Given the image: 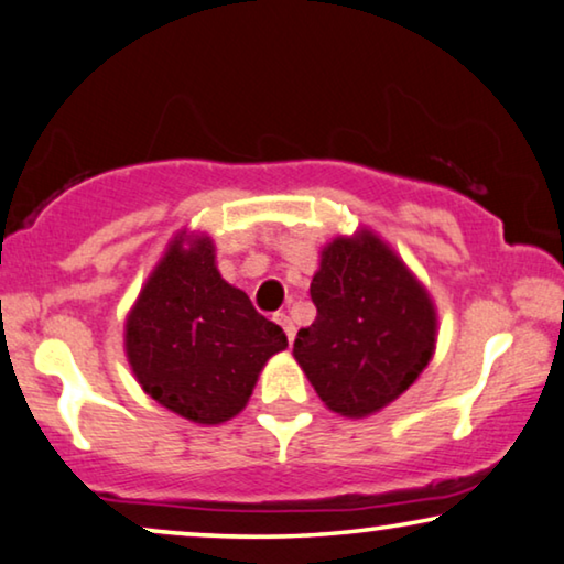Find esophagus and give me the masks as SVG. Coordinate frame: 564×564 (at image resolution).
<instances>
[{
  "mask_svg": "<svg viewBox=\"0 0 564 564\" xmlns=\"http://www.w3.org/2000/svg\"><path fill=\"white\" fill-rule=\"evenodd\" d=\"M273 319L278 322V325H281V327H283V333H286V337H289V340H294V335H296V327H294V322H291V317H289V314H286V312H278Z\"/></svg>",
  "mask_w": 564,
  "mask_h": 564,
  "instance_id": "esophagus-1",
  "label": "esophagus"
}]
</instances>
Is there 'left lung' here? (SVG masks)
I'll use <instances>...</instances> for the list:
<instances>
[{
	"mask_svg": "<svg viewBox=\"0 0 564 564\" xmlns=\"http://www.w3.org/2000/svg\"><path fill=\"white\" fill-rule=\"evenodd\" d=\"M310 294L317 317L299 329L294 356L329 410L371 415L423 373L435 348L431 296L371 231L322 250Z\"/></svg>",
	"mask_w": 564,
	"mask_h": 564,
	"instance_id": "obj_1",
	"label": "left lung"
}]
</instances>
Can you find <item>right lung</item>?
Listing matches in <instances>:
<instances>
[{
  "mask_svg": "<svg viewBox=\"0 0 564 564\" xmlns=\"http://www.w3.org/2000/svg\"><path fill=\"white\" fill-rule=\"evenodd\" d=\"M214 242L170 245L126 322V352L144 392L193 423L216 425L250 400L265 360L289 345L286 333L229 286Z\"/></svg>",
  "mask_w": 564,
  "mask_h": 564,
  "instance_id": "add662e5",
  "label": "right lung"
}]
</instances>
